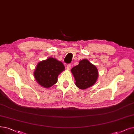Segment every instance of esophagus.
<instances>
[{"label":"esophagus","instance_id":"1","mask_svg":"<svg viewBox=\"0 0 134 134\" xmlns=\"http://www.w3.org/2000/svg\"><path fill=\"white\" fill-rule=\"evenodd\" d=\"M67 69L68 71H69L70 70V69H71V64H68V65H67Z\"/></svg>","mask_w":134,"mask_h":134}]
</instances>
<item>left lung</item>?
<instances>
[{"mask_svg": "<svg viewBox=\"0 0 134 134\" xmlns=\"http://www.w3.org/2000/svg\"><path fill=\"white\" fill-rule=\"evenodd\" d=\"M71 72L75 80V85L82 90L94 85L98 77L97 67L87 59L80 60L78 65L71 69Z\"/></svg>", "mask_w": 134, "mask_h": 134, "instance_id": "obj_1", "label": "left lung"}]
</instances>
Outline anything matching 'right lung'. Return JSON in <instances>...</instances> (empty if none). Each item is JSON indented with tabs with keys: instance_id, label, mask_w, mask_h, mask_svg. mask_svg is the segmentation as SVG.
<instances>
[{
	"instance_id": "right-lung-1",
	"label": "right lung",
	"mask_w": 134,
	"mask_h": 134,
	"mask_svg": "<svg viewBox=\"0 0 134 134\" xmlns=\"http://www.w3.org/2000/svg\"><path fill=\"white\" fill-rule=\"evenodd\" d=\"M65 69L61 61L49 57L38 62L34 71V77L38 84L43 88H49L57 83L58 76Z\"/></svg>"
}]
</instances>
